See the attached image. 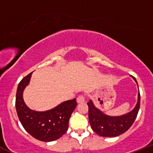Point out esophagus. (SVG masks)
I'll return each mask as SVG.
<instances>
[{"mask_svg":"<svg viewBox=\"0 0 153 153\" xmlns=\"http://www.w3.org/2000/svg\"><path fill=\"white\" fill-rule=\"evenodd\" d=\"M85 101V96H83V95H80L77 97V102L78 103H82Z\"/></svg>","mask_w":153,"mask_h":153,"instance_id":"34e87169","label":"esophagus"}]
</instances>
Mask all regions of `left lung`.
I'll return each instance as SVG.
<instances>
[{"label":"left lung","mask_w":153,"mask_h":153,"mask_svg":"<svg viewBox=\"0 0 153 153\" xmlns=\"http://www.w3.org/2000/svg\"><path fill=\"white\" fill-rule=\"evenodd\" d=\"M134 81L137 84L135 78ZM140 104V92L135 108L125 115L120 117H110L99 111L91 100L87 102L89 108V121L93 131L102 137H117L127 131L135 120L138 114Z\"/></svg>","instance_id":"left-lung-1"}]
</instances>
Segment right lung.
Wrapping results in <instances>:
<instances>
[{
    "label": "right lung",
    "mask_w": 153,
    "mask_h": 153,
    "mask_svg": "<svg viewBox=\"0 0 153 153\" xmlns=\"http://www.w3.org/2000/svg\"><path fill=\"white\" fill-rule=\"evenodd\" d=\"M31 74L32 72L22 78L18 85L16 97L18 117L24 128L34 138L45 142L53 141L67 131L69 118L77 106L76 99L66 101L44 112L30 110L24 102L22 93L29 84Z\"/></svg>",
    "instance_id": "1"
}]
</instances>
